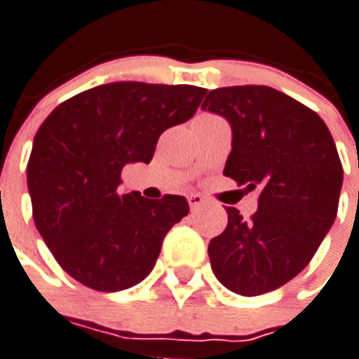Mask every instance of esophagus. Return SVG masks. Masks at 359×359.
<instances>
[{
    "mask_svg": "<svg viewBox=\"0 0 359 359\" xmlns=\"http://www.w3.org/2000/svg\"><path fill=\"white\" fill-rule=\"evenodd\" d=\"M188 203H190L191 210H197V208L203 207V205L207 203V199H205L201 194H190V196H188Z\"/></svg>",
    "mask_w": 359,
    "mask_h": 359,
    "instance_id": "1",
    "label": "esophagus"
}]
</instances>
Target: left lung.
<instances>
[{"label": "left lung", "instance_id": "obj_1", "mask_svg": "<svg viewBox=\"0 0 359 359\" xmlns=\"http://www.w3.org/2000/svg\"><path fill=\"white\" fill-rule=\"evenodd\" d=\"M229 121L224 175L259 191L251 219L227 207V227L210 240L218 281L259 296L298 276L337 216L343 165L328 126L313 109L266 86L214 89L201 106Z\"/></svg>", "mask_w": 359, "mask_h": 359}]
</instances>
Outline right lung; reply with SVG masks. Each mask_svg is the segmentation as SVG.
Listing matches in <instances>:
<instances>
[{
    "label": "right lung",
    "mask_w": 359,
    "mask_h": 359,
    "mask_svg": "<svg viewBox=\"0 0 359 359\" xmlns=\"http://www.w3.org/2000/svg\"><path fill=\"white\" fill-rule=\"evenodd\" d=\"M203 87L117 81L59 104L27 163L33 219L65 272L117 292L151 273L168 231L190 212L182 196L123 194L126 163L152 160L163 130L196 115Z\"/></svg>",
    "instance_id": "right-lung-1"
}]
</instances>
